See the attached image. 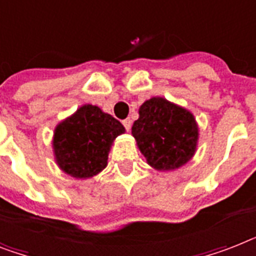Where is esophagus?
I'll list each match as a JSON object with an SVG mask.
<instances>
[{
	"label": "esophagus",
	"mask_w": 256,
	"mask_h": 256,
	"mask_svg": "<svg viewBox=\"0 0 256 256\" xmlns=\"http://www.w3.org/2000/svg\"><path fill=\"white\" fill-rule=\"evenodd\" d=\"M122 124H124V128H126V130H130V128H132V120H124V121H122Z\"/></svg>",
	"instance_id": "1"
}]
</instances>
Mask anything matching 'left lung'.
Segmentation results:
<instances>
[{
	"mask_svg": "<svg viewBox=\"0 0 256 256\" xmlns=\"http://www.w3.org/2000/svg\"><path fill=\"white\" fill-rule=\"evenodd\" d=\"M132 134L148 166L156 171H174L196 152L198 124L186 108L163 97H152L139 108Z\"/></svg>",
	"mask_w": 256,
	"mask_h": 256,
	"instance_id": "obj_1",
	"label": "left lung"
}]
</instances>
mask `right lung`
I'll return each instance as SVG.
<instances>
[{"mask_svg":"<svg viewBox=\"0 0 256 256\" xmlns=\"http://www.w3.org/2000/svg\"><path fill=\"white\" fill-rule=\"evenodd\" d=\"M124 124L96 105L85 104L55 128L52 138L55 162L74 178L98 175L108 166L110 147Z\"/></svg>","mask_w":256,"mask_h":256,"instance_id":"obj_1","label":"right lung"}]
</instances>
